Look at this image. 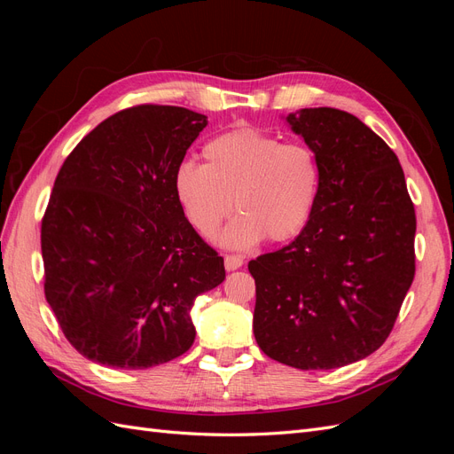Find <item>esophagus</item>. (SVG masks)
<instances>
[{
	"label": "esophagus",
	"mask_w": 454,
	"mask_h": 454,
	"mask_svg": "<svg viewBox=\"0 0 454 454\" xmlns=\"http://www.w3.org/2000/svg\"><path fill=\"white\" fill-rule=\"evenodd\" d=\"M242 257L240 255H225V269L227 270H237L242 267Z\"/></svg>",
	"instance_id": "1"
}]
</instances>
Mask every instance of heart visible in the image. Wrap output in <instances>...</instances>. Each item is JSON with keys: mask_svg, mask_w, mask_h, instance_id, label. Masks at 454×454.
<instances>
[{"mask_svg": "<svg viewBox=\"0 0 454 454\" xmlns=\"http://www.w3.org/2000/svg\"><path fill=\"white\" fill-rule=\"evenodd\" d=\"M200 155L202 167H177L174 195L202 237L217 235L232 200L240 214L219 239L232 250L254 248L265 239L286 242L310 222L322 168L309 145L282 144L277 136L240 127L214 136Z\"/></svg>", "mask_w": 454, "mask_h": 454, "instance_id": "b5f03b06", "label": "heart"}]
</instances>
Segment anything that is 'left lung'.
Listing matches in <instances>:
<instances>
[{"mask_svg": "<svg viewBox=\"0 0 454 454\" xmlns=\"http://www.w3.org/2000/svg\"><path fill=\"white\" fill-rule=\"evenodd\" d=\"M284 119L318 157L322 189L295 240L248 263L254 335L280 364L335 369L392 332L415 278V206L395 153L358 117L305 107Z\"/></svg>", "mask_w": 454, "mask_h": 454, "instance_id": "obj_1", "label": "left lung"}]
</instances>
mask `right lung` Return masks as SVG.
<instances>
[{
    "label": "right lung",
    "mask_w": 454,
    "mask_h": 454,
    "mask_svg": "<svg viewBox=\"0 0 454 454\" xmlns=\"http://www.w3.org/2000/svg\"><path fill=\"white\" fill-rule=\"evenodd\" d=\"M206 125L177 106L122 109L62 164L41 222L45 297L94 364L147 369L182 356L197 335V295L225 280L223 257L174 195V174Z\"/></svg>",
    "instance_id": "obj_1"
}]
</instances>
